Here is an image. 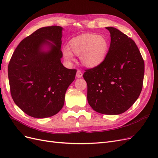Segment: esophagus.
<instances>
[{
    "label": "esophagus",
    "instance_id": "34e87169",
    "mask_svg": "<svg viewBox=\"0 0 158 158\" xmlns=\"http://www.w3.org/2000/svg\"><path fill=\"white\" fill-rule=\"evenodd\" d=\"M82 75H83V74L80 70H78L77 72H76V77L77 78H81L82 76Z\"/></svg>",
    "mask_w": 158,
    "mask_h": 158
}]
</instances>
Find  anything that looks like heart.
<instances>
[{"instance_id": "obj_1", "label": "heart", "mask_w": 158, "mask_h": 158, "mask_svg": "<svg viewBox=\"0 0 158 158\" xmlns=\"http://www.w3.org/2000/svg\"><path fill=\"white\" fill-rule=\"evenodd\" d=\"M109 50V42L106 37L95 33H83L69 41V47H63L62 52L68 63L80 56L81 63L85 67L94 69L103 64Z\"/></svg>"}]
</instances>
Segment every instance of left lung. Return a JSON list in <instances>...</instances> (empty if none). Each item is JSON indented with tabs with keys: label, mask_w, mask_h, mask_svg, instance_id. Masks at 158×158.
Wrapping results in <instances>:
<instances>
[{
	"label": "left lung",
	"mask_w": 158,
	"mask_h": 158,
	"mask_svg": "<svg viewBox=\"0 0 158 158\" xmlns=\"http://www.w3.org/2000/svg\"><path fill=\"white\" fill-rule=\"evenodd\" d=\"M106 59L96 68L85 70L88 102L94 111L105 114L125 112L141 93L144 62L135 42L113 27Z\"/></svg>",
	"instance_id": "left-lung-1"
}]
</instances>
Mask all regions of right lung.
Here are the masks:
<instances>
[{"label": "right lung", "mask_w": 158, "mask_h": 158, "mask_svg": "<svg viewBox=\"0 0 158 158\" xmlns=\"http://www.w3.org/2000/svg\"><path fill=\"white\" fill-rule=\"evenodd\" d=\"M60 26L41 27L23 39L14 51L8 74L12 98L32 117H50L63 108L66 89L76 70L61 63Z\"/></svg>", "instance_id": "add662e5"}]
</instances>
